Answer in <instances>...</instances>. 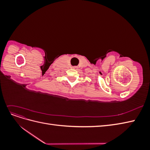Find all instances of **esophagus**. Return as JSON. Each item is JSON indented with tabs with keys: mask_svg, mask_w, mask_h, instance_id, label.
<instances>
[{
	"mask_svg": "<svg viewBox=\"0 0 150 150\" xmlns=\"http://www.w3.org/2000/svg\"><path fill=\"white\" fill-rule=\"evenodd\" d=\"M77 67H73V68H74V69H76V68Z\"/></svg>",
	"mask_w": 150,
	"mask_h": 150,
	"instance_id": "esophagus-1",
	"label": "esophagus"
}]
</instances>
